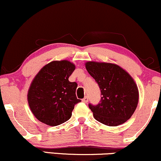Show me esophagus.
<instances>
[{
    "label": "esophagus",
    "instance_id": "1",
    "mask_svg": "<svg viewBox=\"0 0 161 161\" xmlns=\"http://www.w3.org/2000/svg\"><path fill=\"white\" fill-rule=\"evenodd\" d=\"M88 100H89V99H88L87 96H85V97L84 98V99H82V101H83V103H88Z\"/></svg>",
    "mask_w": 161,
    "mask_h": 161
}]
</instances>
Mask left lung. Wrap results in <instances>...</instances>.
Masks as SVG:
<instances>
[{
    "label": "left lung",
    "mask_w": 161,
    "mask_h": 161,
    "mask_svg": "<svg viewBox=\"0 0 161 161\" xmlns=\"http://www.w3.org/2000/svg\"><path fill=\"white\" fill-rule=\"evenodd\" d=\"M85 66L101 90L99 103L89 104L94 118L109 126L129 120L139 102V90L133 77L115 64L87 62Z\"/></svg>",
    "instance_id": "1"
}]
</instances>
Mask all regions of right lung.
Returning a JSON list of instances; mask_svg holds the SVG:
<instances>
[{
    "instance_id": "right-lung-1",
    "label": "right lung",
    "mask_w": 161,
    "mask_h": 161,
    "mask_svg": "<svg viewBox=\"0 0 161 161\" xmlns=\"http://www.w3.org/2000/svg\"><path fill=\"white\" fill-rule=\"evenodd\" d=\"M75 65L68 60L53 61L40 70L28 92V103L37 120L49 126H58L71 117L80 99H77L76 82L69 77Z\"/></svg>"
}]
</instances>
